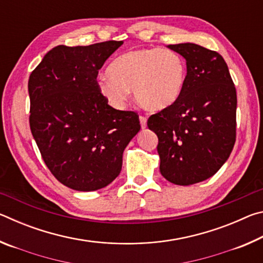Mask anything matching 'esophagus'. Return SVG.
I'll return each instance as SVG.
<instances>
[{"mask_svg": "<svg viewBox=\"0 0 263 263\" xmlns=\"http://www.w3.org/2000/svg\"><path fill=\"white\" fill-rule=\"evenodd\" d=\"M139 121H140L141 128H145L146 126H147V118H146L145 116H140V117H139Z\"/></svg>", "mask_w": 263, "mask_h": 263, "instance_id": "obj_1", "label": "esophagus"}]
</instances>
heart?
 <instances>
[{
  "label": "heart",
  "instance_id": "1",
  "mask_svg": "<svg viewBox=\"0 0 263 263\" xmlns=\"http://www.w3.org/2000/svg\"><path fill=\"white\" fill-rule=\"evenodd\" d=\"M110 78L99 81L102 96L116 109H123L133 90L136 101L148 111L167 109L183 90L186 66L179 53L160 47L123 53L109 66Z\"/></svg>",
  "mask_w": 263,
  "mask_h": 263
}]
</instances>
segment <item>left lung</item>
Wrapping results in <instances>:
<instances>
[{
    "label": "left lung",
    "mask_w": 263,
    "mask_h": 263,
    "mask_svg": "<svg viewBox=\"0 0 263 263\" xmlns=\"http://www.w3.org/2000/svg\"><path fill=\"white\" fill-rule=\"evenodd\" d=\"M186 61L182 94L151 116L158 136L160 172L177 185H190L219 171L237 138V90L228 65L216 51L185 43L169 45Z\"/></svg>",
    "instance_id": "1"
}]
</instances>
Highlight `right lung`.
I'll return each mask as SVG.
<instances>
[{
    "label": "right lung",
    "mask_w": 263,
    "mask_h": 263,
    "mask_svg": "<svg viewBox=\"0 0 263 263\" xmlns=\"http://www.w3.org/2000/svg\"><path fill=\"white\" fill-rule=\"evenodd\" d=\"M123 42L59 45L29 79L30 128L55 179L78 191L110 184L123 152L140 130L135 111L116 110L99 90L97 75Z\"/></svg>",
    "instance_id": "obj_1"
}]
</instances>
